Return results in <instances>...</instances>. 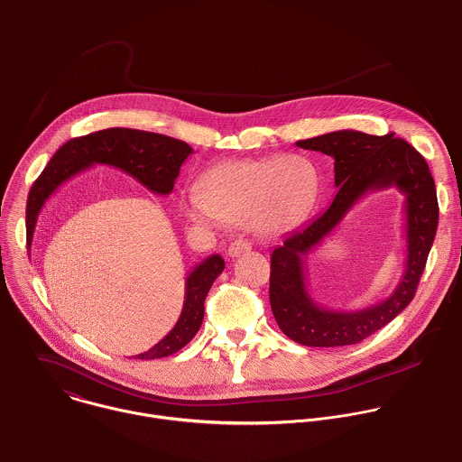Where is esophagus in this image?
Listing matches in <instances>:
<instances>
[{
  "mask_svg": "<svg viewBox=\"0 0 462 462\" xmlns=\"http://www.w3.org/2000/svg\"><path fill=\"white\" fill-rule=\"evenodd\" d=\"M250 250H252V245H250L248 241H245V239H237V241L230 243V246H228V255L234 259V257H239L241 254L250 252Z\"/></svg>",
  "mask_w": 462,
  "mask_h": 462,
  "instance_id": "esophagus-1",
  "label": "esophagus"
}]
</instances>
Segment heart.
I'll return each instance as SVG.
<instances>
[{
	"label": "heart",
	"mask_w": 462,
	"mask_h": 462,
	"mask_svg": "<svg viewBox=\"0 0 462 462\" xmlns=\"http://www.w3.org/2000/svg\"><path fill=\"white\" fill-rule=\"evenodd\" d=\"M317 190L313 167L297 156L228 162L199 181V192L185 207L199 225L241 223L259 236H277L310 208Z\"/></svg>",
	"instance_id": "obj_1"
}]
</instances>
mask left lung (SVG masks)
I'll return each instance as SVG.
<instances>
[{
    "mask_svg": "<svg viewBox=\"0 0 462 462\" xmlns=\"http://www.w3.org/2000/svg\"><path fill=\"white\" fill-rule=\"evenodd\" d=\"M299 147L320 151L335 160L333 203L302 228L288 234L272 252L270 304L281 331L310 347L353 346L396 319L414 299L434 245L439 205L427 160L394 133L374 136L344 129L299 140ZM396 186L406 194V272L395 293L358 312L319 307L305 286V257L369 191Z\"/></svg>",
    "mask_w": 462,
    "mask_h": 462,
    "instance_id": "obj_1",
    "label": "left lung"
}]
</instances>
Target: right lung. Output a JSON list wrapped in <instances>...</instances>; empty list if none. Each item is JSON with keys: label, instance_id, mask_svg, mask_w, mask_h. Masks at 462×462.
<instances>
[{"label": "right lung", "instance_id": "add662e5", "mask_svg": "<svg viewBox=\"0 0 462 462\" xmlns=\"http://www.w3.org/2000/svg\"><path fill=\"white\" fill-rule=\"evenodd\" d=\"M192 154V147L181 140L125 127H111L80 138L68 140L48 162L33 181L26 201V245L30 248L35 223L46 199L69 178L95 163L116 167L154 194H171L181 163ZM225 270L221 255L201 261L185 279V300L176 326L149 351L134 360H156L178 353L199 331L205 315V299Z\"/></svg>", "mask_w": 462, "mask_h": 462}]
</instances>
